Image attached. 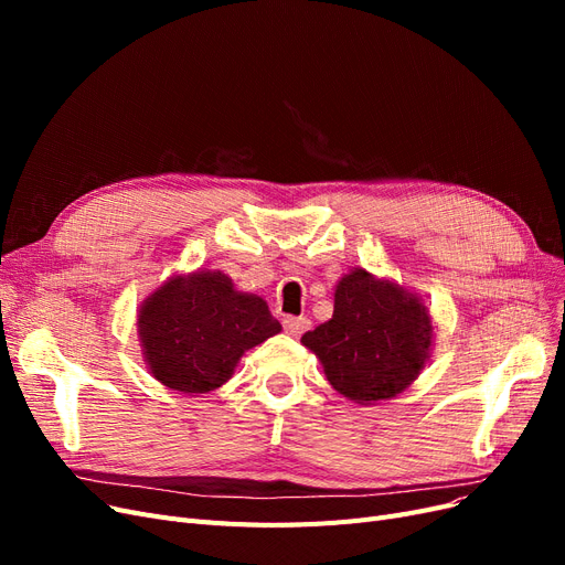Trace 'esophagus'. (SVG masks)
<instances>
[{"label":"esophagus","instance_id":"obj_1","mask_svg":"<svg viewBox=\"0 0 565 565\" xmlns=\"http://www.w3.org/2000/svg\"><path fill=\"white\" fill-rule=\"evenodd\" d=\"M309 324H311V320L306 318V316H285V318H282L285 332L292 334V337H299L301 332L309 330Z\"/></svg>","mask_w":565,"mask_h":565}]
</instances>
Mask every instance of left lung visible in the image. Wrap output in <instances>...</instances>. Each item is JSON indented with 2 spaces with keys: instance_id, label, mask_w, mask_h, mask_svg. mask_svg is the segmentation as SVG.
Segmentation results:
<instances>
[{
  "instance_id": "obj_1",
  "label": "left lung",
  "mask_w": 565,
  "mask_h": 565,
  "mask_svg": "<svg viewBox=\"0 0 565 565\" xmlns=\"http://www.w3.org/2000/svg\"><path fill=\"white\" fill-rule=\"evenodd\" d=\"M431 318L417 297L355 268L341 278L334 313L301 337L328 382L355 403L393 398L417 380L431 347Z\"/></svg>"
}]
</instances>
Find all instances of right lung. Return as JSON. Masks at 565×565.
I'll use <instances>...</instances> for the list:
<instances>
[{
    "label": "right lung",
    "instance_id": "1",
    "mask_svg": "<svg viewBox=\"0 0 565 565\" xmlns=\"http://www.w3.org/2000/svg\"><path fill=\"white\" fill-rule=\"evenodd\" d=\"M280 330L266 301L235 292L224 273L169 280L139 313L150 372L164 386L183 393L218 388L247 349Z\"/></svg>",
    "mask_w": 565,
    "mask_h": 565
}]
</instances>
